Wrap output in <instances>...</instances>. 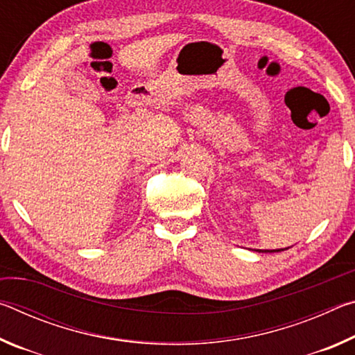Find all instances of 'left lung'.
Returning <instances> with one entry per match:
<instances>
[{"mask_svg": "<svg viewBox=\"0 0 355 355\" xmlns=\"http://www.w3.org/2000/svg\"><path fill=\"white\" fill-rule=\"evenodd\" d=\"M280 250H285V249H275V250H260L258 249L257 252H280Z\"/></svg>", "mask_w": 355, "mask_h": 355, "instance_id": "left-lung-1", "label": "left lung"}]
</instances>
